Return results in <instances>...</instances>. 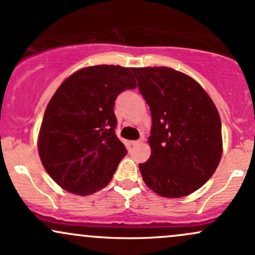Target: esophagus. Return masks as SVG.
<instances>
[{"mask_svg":"<svg viewBox=\"0 0 255 255\" xmlns=\"http://www.w3.org/2000/svg\"><path fill=\"white\" fill-rule=\"evenodd\" d=\"M142 142V140H134V141H131L130 144H131V146H137V145H140Z\"/></svg>","mask_w":255,"mask_h":255,"instance_id":"1","label":"esophagus"}]
</instances>
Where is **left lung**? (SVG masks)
<instances>
[{
	"mask_svg": "<svg viewBox=\"0 0 255 255\" xmlns=\"http://www.w3.org/2000/svg\"><path fill=\"white\" fill-rule=\"evenodd\" d=\"M152 115L151 157L139 164L146 186L182 198L207 182L223 152L221 118L201 85L169 67L131 68Z\"/></svg>",
	"mask_w": 255,
	"mask_h": 255,
	"instance_id": "1",
	"label": "left lung"
}]
</instances>
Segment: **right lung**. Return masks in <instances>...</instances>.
Wrapping results in <instances>:
<instances>
[{
    "label": "right lung",
    "instance_id": "1",
    "mask_svg": "<svg viewBox=\"0 0 255 255\" xmlns=\"http://www.w3.org/2000/svg\"><path fill=\"white\" fill-rule=\"evenodd\" d=\"M135 87L130 68L114 64L85 67L58 86L37 144L44 169L64 191L90 195L110 182L127 153L115 134V99Z\"/></svg>",
    "mask_w": 255,
    "mask_h": 255
}]
</instances>
